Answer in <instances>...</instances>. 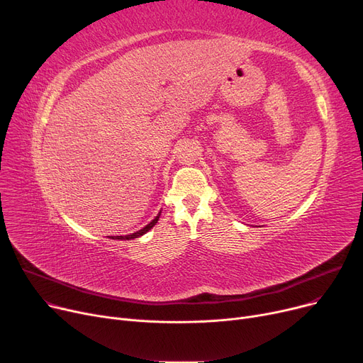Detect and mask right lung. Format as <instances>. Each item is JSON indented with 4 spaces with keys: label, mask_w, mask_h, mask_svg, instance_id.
<instances>
[{
    "label": "right lung",
    "mask_w": 363,
    "mask_h": 363,
    "mask_svg": "<svg viewBox=\"0 0 363 363\" xmlns=\"http://www.w3.org/2000/svg\"><path fill=\"white\" fill-rule=\"evenodd\" d=\"M159 216H160V213L155 218V219H152L147 226H144L143 228V230H140V231H137V233H133V234H130V235H126V237H116V240H130V238H138V237H141V235H144L147 231H150L151 230V228L152 226H155L156 223H157V220H159Z\"/></svg>",
    "instance_id": "1"
}]
</instances>
